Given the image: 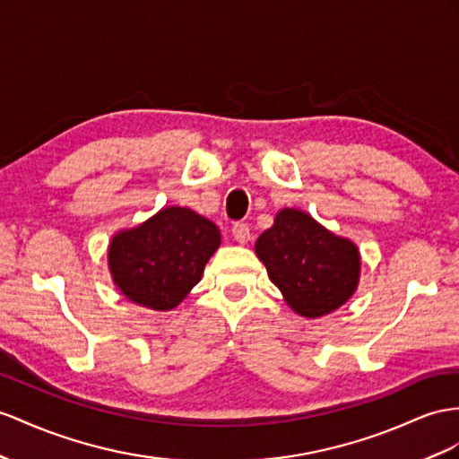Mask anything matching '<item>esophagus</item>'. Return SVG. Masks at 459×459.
<instances>
[{
	"label": "esophagus",
	"mask_w": 459,
	"mask_h": 459,
	"mask_svg": "<svg viewBox=\"0 0 459 459\" xmlns=\"http://www.w3.org/2000/svg\"><path fill=\"white\" fill-rule=\"evenodd\" d=\"M232 237H234V240L237 242H240V244H246L250 240V227L246 225V222H234L232 225Z\"/></svg>",
	"instance_id": "obj_1"
}]
</instances>
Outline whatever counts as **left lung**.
Masks as SVG:
<instances>
[{
    "label": "left lung",
    "mask_w": 459,
    "mask_h": 459,
    "mask_svg": "<svg viewBox=\"0 0 459 459\" xmlns=\"http://www.w3.org/2000/svg\"><path fill=\"white\" fill-rule=\"evenodd\" d=\"M255 254L289 307L307 318L339 308L357 289V246L302 211H279L273 227L257 238Z\"/></svg>",
    "instance_id": "left-lung-1"
}]
</instances>
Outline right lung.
Listing matches in <instances>:
<instances>
[{
	"instance_id": "obj_1",
	"label": "right lung",
	"mask_w": 459,
	"mask_h": 459,
	"mask_svg": "<svg viewBox=\"0 0 459 459\" xmlns=\"http://www.w3.org/2000/svg\"><path fill=\"white\" fill-rule=\"evenodd\" d=\"M221 244L213 222L186 207L162 209L137 229L116 234L108 265L124 295L141 307L172 310L202 279Z\"/></svg>"
}]
</instances>
